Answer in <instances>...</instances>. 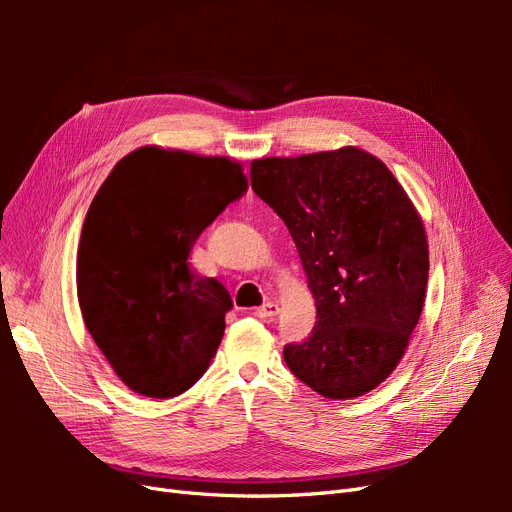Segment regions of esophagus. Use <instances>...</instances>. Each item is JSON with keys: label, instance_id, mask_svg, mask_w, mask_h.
<instances>
[{"label": "esophagus", "instance_id": "obj_1", "mask_svg": "<svg viewBox=\"0 0 512 512\" xmlns=\"http://www.w3.org/2000/svg\"><path fill=\"white\" fill-rule=\"evenodd\" d=\"M277 312H280V305L273 303V301H267L265 305H260L254 309V316L258 318H273Z\"/></svg>", "mask_w": 512, "mask_h": 512}]
</instances>
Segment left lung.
Here are the masks:
<instances>
[{
  "label": "left lung",
  "instance_id": "left-lung-1",
  "mask_svg": "<svg viewBox=\"0 0 512 512\" xmlns=\"http://www.w3.org/2000/svg\"><path fill=\"white\" fill-rule=\"evenodd\" d=\"M252 190L284 220L316 299V327L284 346L288 369L329 399L389 378L423 312L429 252L404 188L378 158L344 147L262 158Z\"/></svg>",
  "mask_w": 512,
  "mask_h": 512
}]
</instances>
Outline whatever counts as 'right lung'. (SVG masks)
Wrapping results in <instances>:
<instances>
[{"mask_svg":"<svg viewBox=\"0 0 512 512\" xmlns=\"http://www.w3.org/2000/svg\"><path fill=\"white\" fill-rule=\"evenodd\" d=\"M245 190L237 162L141 147L91 200L76 260L79 305L134 393L177 397L209 367L232 299L188 258L200 232Z\"/></svg>","mask_w":512,"mask_h":512,"instance_id":"add662e5","label":"right lung"}]
</instances>
